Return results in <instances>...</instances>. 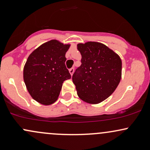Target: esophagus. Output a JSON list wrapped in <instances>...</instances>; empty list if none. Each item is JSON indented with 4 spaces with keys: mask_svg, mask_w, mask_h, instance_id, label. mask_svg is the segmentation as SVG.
I'll return each mask as SVG.
<instances>
[{
    "mask_svg": "<svg viewBox=\"0 0 150 150\" xmlns=\"http://www.w3.org/2000/svg\"><path fill=\"white\" fill-rule=\"evenodd\" d=\"M74 70H75V69H74V68H71V69L69 70V73H70V74L71 75H73V74L74 73Z\"/></svg>",
    "mask_w": 150,
    "mask_h": 150,
    "instance_id": "esophagus-1",
    "label": "esophagus"
}]
</instances>
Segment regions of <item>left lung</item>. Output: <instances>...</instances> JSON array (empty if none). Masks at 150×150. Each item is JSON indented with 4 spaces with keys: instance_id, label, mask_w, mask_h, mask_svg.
I'll list each match as a JSON object with an SVG mask.
<instances>
[{
    "instance_id": "left-lung-1",
    "label": "left lung",
    "mask_w": 150,
    "mask_h": 150,
    "mask_svg": "<svg viewBox=\"0 0 150 150\" xmlns=\"http://www.w3.org/2000/svg\"><path fill=\"white\" fill-rule=\"evenodd\" d=\"M82 64L73 75L77 94L82 101L96 104L112 94L122 75L120 56L104 44L96 42L78 44Z\"/></svg>"
}]
</instances>
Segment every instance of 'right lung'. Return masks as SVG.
<instances>
[{"mask_svg":"<svg viewBox=\"0 0 150 150\" xmlns=\"http://www.w3.org/2000/svg\"><path fill=\"white\" fill-rule=\"evenodd\" d=\"M70 44L56 39L44 43L29 56L24 67L26 87L34 100L50 105L57 100L65 80L71 78L65 67Z\"/></svg>","mask_w":150,"mask_h":150,"instance_id":"1","label":"right lung"}]
</instances>
